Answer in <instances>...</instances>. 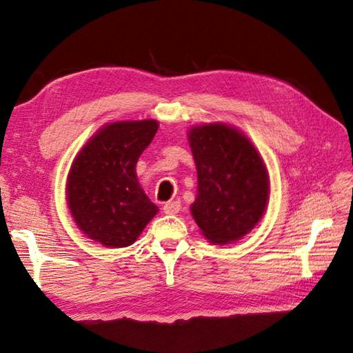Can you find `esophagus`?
Wrapping results in <instances>:
<instances>
[{"instance_id":"34e87169","label":"esophagus","mask_w":353,"mask_h":353,"mask_svg":"<svg viewBox=\"0 0 353 353\" xmlns=\"http://www.w3.org/2000/svg\"><path fill=\"white\" fill-rule=\"evenodd\" d=\"M181 210V202L179 201H170L163 205V213L165 214H176Z\"/></svg>"}]
</instances>
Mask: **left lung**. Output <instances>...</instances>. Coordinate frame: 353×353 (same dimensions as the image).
Wrapping results in <instances>:
<instances>
[{"instance_id": "1", "label": "left lung", "mask_w": 353, "mask_h": 353, "mask_svg": "<svg viewBox=\"0 0 353 353\" xmlns=\"http://www.w3.org/2000/svg\"><path fill=\"white\" fill-rule=\"evenodd\" d=\"M188 141L198 170V194L190 210L208 241H238L261 219L270 201V176L250 140L224 123L193 126Z\"/></svg>"}]
</instances>
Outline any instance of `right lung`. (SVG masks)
I'll return each instance as SVG.
<instances>
[{
  "label": "right lung",
  "mask_w": 353,
  "mask_h": 353,
  "mask_svg": "<svg viewBox=\"0 0 353 353\" xmlns=\"http://www.w3.org/2000/svg\"><path fill=\"white\" fill-rule=\"evenodd\" d=\"M157 129L155 119L105 124L71 165L67 179L71 216L82 234L103 246H130L159 212L135 171Z\"/></svg>",
  "instance_id": "right-lung-1"
}]
</instances>
